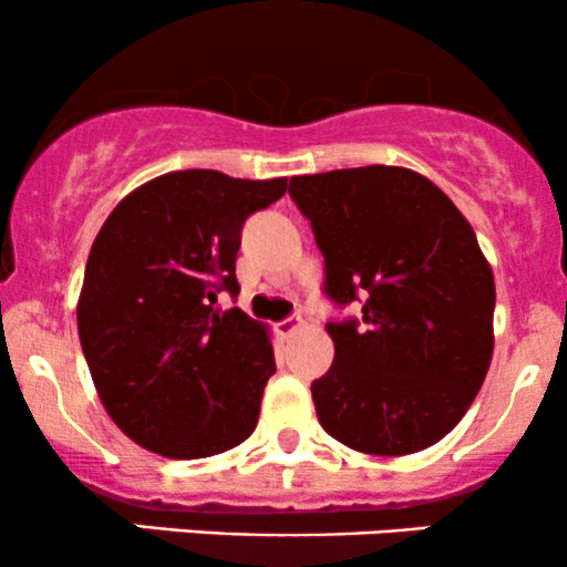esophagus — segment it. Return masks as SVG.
Listing matches in <instances>:
<instances>
[{"label":"esophagus","mask_w":567,"mask_h":567,"mask_svg":"<svg viewBox=\"0 0 567 567\" xmlns=\"http://www.w3.org/2000/svg\"><path fill=\"white\" fill-rule=\"evenodd\" d=\"M303 320L301 317H290V320H282V322H277V336L279 338H290V336H296L298 330L303 328Z\"/></svg>","instance_id":"1"}]
</instances>
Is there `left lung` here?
I'll use <instances>...</instances> for the list:
<instances>
[{"label": "left lung", "instance_id": "1", "mask_svg": "<svg viewBox=\"0 0 567 567\" xmlns=\"http://www.w3.org/2000/svg\"><path fill=\"white\" fill-rule=\"evenodd\" d=\"M290 197L324 256V292L365 301L360 324H328L317 419L351 451H424L464 419L493 357L496 282L470 220L394 165L296 175Z\"/></svg>", "mask_w": 567, "mask_h": 567}]
</instances>
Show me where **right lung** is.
Instances as JSON below:
<instances>
[{
	"instance_id": "add662e5",
	"label": "right lung",
	"mask_w": 567,
	"mask_h": 567,
	"mask_svg": "<svg viewBox=\"0 0 567 567\" xmlns=\"http://www.w3.org/2000/svg\"><path fill=\"white\" fill-rule=\"evenodd\" d=\"M288 178L218 171L157 175L122 197L97 231L76 301L95 392L135 445L165 458H207L245 442L275 373L271 333L243 309L234 261L250 213Z\"/></svg>"
}]
</instances>
